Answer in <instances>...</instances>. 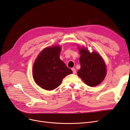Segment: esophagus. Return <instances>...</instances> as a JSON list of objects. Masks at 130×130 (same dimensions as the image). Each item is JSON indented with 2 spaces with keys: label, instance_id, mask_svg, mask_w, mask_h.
Returning <instances> with one entry per match:
<instances>
[{
  "label": "esophagus",
  "instance_id": "1",
  "mask_svg": "<svg viewBox=\"0 0 130 130\" xmlns=\"http://www.w3.org/2000/svg\"><path fill=\"white\" fill-rule=\"evenodd\" d=\"M72 71H73V74H75V73H76V69H75V68H72Z\"/></svg>",
  "mask_w": 130,
  "mask_h": 130
}]
</instances>
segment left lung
Returning <instances> with one entry per match:
<instances>
[{
	"label": "left lung",
	"mask_w": 130,
	"mask_h": 130,
	"mask_svg": "<svg viewBox=\"0 0 130 130\" xmlns=\"http://www.w3.org/2000/svg\"><path fill=\"white\" fill-rule=\"evenodd\" d=\"M80 53V69L77 75L85 83L90 87L99 85L106 75L105 63L96 52L90 53L84 47L79 48Z\"/></svg>",
	"instance_id": "8db88e82"
}]
</instances>
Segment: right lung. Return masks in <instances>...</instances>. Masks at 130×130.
<instances>
[{"instance_id":"right-lung-1","label":"right lung","mask_w":130,"mask_h":130,"mask_svg":"<svg viewBox=\"0 0 130 130\" xmlns=\"http://www.w3.org/2000/svg\"><path fill=\"white\" fill-rule=\"evenodd\" d=\"M60 46L55 45L43 49L33 66V77L42 88L54 90L61 84L63 78L73 73L60 58Z\"/></svg>"}]
</instances>
